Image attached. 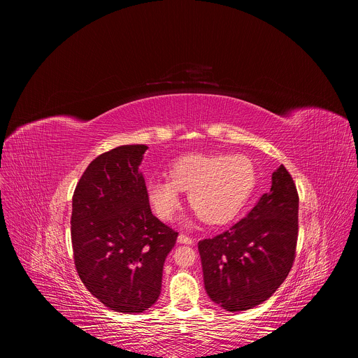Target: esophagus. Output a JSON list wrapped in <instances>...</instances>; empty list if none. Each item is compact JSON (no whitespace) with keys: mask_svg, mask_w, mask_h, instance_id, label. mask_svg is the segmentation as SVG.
Listing matches in <instances>:
<instances>
[{"mask_svg":"<svg viewBox=\"0 0 358 358\" xmlns=\"http://www.w3.org/2000/svg\"><path fill=\"white\" fill-rule=\"evenodd\" d=\"M177 242L178 243H185V245H191L192 243V239L184 234H180L178 238H177Z\"/></svg>","mask_w":358,"mask_h":358,"instance_id":"obj_1","label":"esophagus"}]
</instances>
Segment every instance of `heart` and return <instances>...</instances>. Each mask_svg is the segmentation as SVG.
Listing matches in <instances>:
<instances>
[{
    "mask_svg": "<svg viewBox=\"0 0 358 358\" xmlns=\"http://www.w3.org/2000/svg\"><path fill=\"white\" fill-rule=\"evenodd\" d=\"M255 185V169L249 159L231 155H189L170 169V180H151L145 195L150 207L162 221L177 214L181 196L188 191V202L208 224L231 221L245 206Z\"/></svg>",
    "mask_w": 358,
    "mask_h": 358,
    "instance_id": "heart-1",
    "label": "heart"
}]
</instances>
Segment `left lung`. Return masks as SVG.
Segmentation results:
<instances>
[{"label": "left lung", "instance_id": "left-lung-1", "mask_svg": "<svg viewBox=\"0 0 358 358\" xmlns=\"http://www.w3.org/2000/svg\"><path fill=\"white\" fill-rule=\"evenodd\" d=\"M299 196L287 170L272 174L271 191L228 231L198 242L203 285L228 312H243L268 300L294 261Z\"/></svg>", "mask_w": 358, "mask_h": 358}]
</instances>
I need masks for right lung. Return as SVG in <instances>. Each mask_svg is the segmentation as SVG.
Returning a JSON list of instances; mask_svg holds the SVG:
<instances>
[{
    "label": "right lung",
    "mask_w": 358,
    "mask_h": 358,
    "mask_svg": "<svg viewBox=\"0 0 358 358\" xmlns=\"http://www.w3.org/2000/svg\"><path fill=\"white\" fill-rule=\"evenodd\" d=\"M144 144L96 157L72 198L71 234L76 271L106 308L143 313L162 292L163 266L178 234L151 214L138 170Z\"/></svg>",
    "instance_id": "obj_1"
}]
</instances>
